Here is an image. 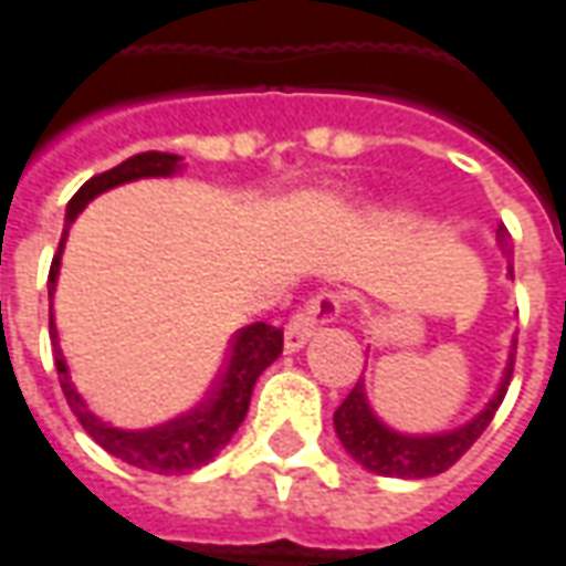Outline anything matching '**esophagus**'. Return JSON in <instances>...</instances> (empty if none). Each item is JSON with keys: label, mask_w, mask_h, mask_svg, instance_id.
I'll return each instance as SVG.
<instances>
[{"label": "esophagus", "mask_w": 566, "mask_h": 566, "mask_svg": "<svg viewBox=\"0 0 566 566\" xmlns=\"http://www.w3.org/2000/svg\"><path fill=\"white\" fill-rule=\"evenodd\" d=\"M340 306H344V297L334 294V291H322V294L306 300L297 313L291 315V322L284 325V349L297 353L313 337L318 325H328V322H334L340 315Z\"/></svg>", "instance_id": "obj_1"}]
</instances>
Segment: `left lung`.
<instances>
[{"label": "left lung", "instance_id": "8db88e82", "mask_svg": "<svg viewBox=\"0 0 566 566\" xmlns=\"http://www.w3.org/2000/svg\"><path fill=\"white\" fill-rule=\"evenodd\" d=\"M499 244L509 251L511 256V234L505 226H499ZM511 279H514V269L509 266ZM514 349L517 340L511 344L509 368L502 375L499 390L490 399V406L476 415L474 421H468L464 428L449 430V433H433V437H409V433H396L390 430L378 415L371 412L368 406V396H365L363 378L356 380V387L349 390V396L340 402V409L334 412V430L340 437V443L347 449L353 459L359 461L363 468H368L371 474L380 476H406V480H421V476H433L449 471L455 461L476 443V437L490 428L495 409L502 406V399L509 394L511 375H514Z\"/></svg>", "mask_w": 566, "mask_h": 566}]
</instances>
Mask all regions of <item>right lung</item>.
I'll return each mask as SVG.
<instances>
[{
  "label": "right lung",
  "mask_w": 566,
  "mask_h": 566,
  "mask_svg": "<svg viewBox=\"0 0 566 566\" xmlns=\"http://www.w3.org/2000/svg\"><path fill=\"white\" fill-rule=\"evenodd\" d=\"M182 170V157L179 154L167 151H142L129 160L117 164L114 170L98 172L92 176L86 186L80 188L67 203V217H64V232H61V244H57L55 260L49 269V300L55 294V279L57 266H61V251H64V241L71 232L73 219L83 213V207L102 195L107 188L123 186V182H133V179H148V176H172V172ZM49 334L55 340V365H57V380H61V390L64 399L71 406V412L76 415V421L83 424V430L90 433L95 443L102 446L105 452H111L114 459L126 461L133 468L142 471H154V474H186L195 471L207 461H213L219 455V449L229 443L234 437V430L241 428L248 406H251V394L256 378L266 371L269 365L279 359L282 353V328L266 325V322H253L248 328L232 337V347H229V359L219 371L217 384L210 396L203 399L201 406H195L191 412L172 418L167 424H157L148 430H120L105 424L102 418H95L90 412V406L83 402V396L76 394V387L71 384L67 375V365L64 356L57 349V332L55 318H52V306H49Z\"/></svg>",
  "instance_id": "1"
}]
</instances>
